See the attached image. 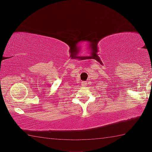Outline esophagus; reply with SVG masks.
I'll return each instance as SVG.
<instances>
[{
  "mask_svg": "<svg viewBox=\"0 0 152 152\" xmlns=\"http://www.w3.org/2000/svg\"><path fill=\"white\" fill-rule=\"evenodd\" d=\"M82 86H85L86 85V82H82Z\"/></svg>",
  "mask_w": 152,
  "mask_h": 152,
  "instance_id": "34e87169",
  "label": "esophagus"
}]
</instances>
